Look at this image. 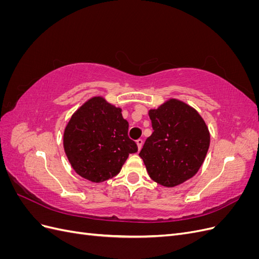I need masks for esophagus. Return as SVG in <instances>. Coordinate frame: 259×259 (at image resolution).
Returning a JSON list of instances; mask_svg holds the SVG:
<instances>
[{
    "mask_svg": "<svg viewBox=\"0 0 259 259\" xmlns=\"http://www.w3.org/2000/svg\"><path fill=\"white\" fill-rule=\"evenodd\" d=\"M136 144H137V146H138V150H140V149H142V147H143L144 140H143L142 138H139V139L136 140Z\"/></svg>",
    "mask_w": 259,
    "mask_h": 259,
    "instance_id": "esophagus-1",
    "label": "esophagus"
}]
</instances>
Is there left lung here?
<instances>
[{"instance_id": "1", "label": "left lung", "mask_w": 259, "mask_h": 259, "mask_svg": "<svg viewBox=\"0 0 259 259\" xmlns=\"http://www.w3.org/2000/svg\"><path fill=\"white\" fill-rule=\"evenodd\" d=\"M152 134L139 156L149 176L164 187H175L197 174L209 147L204 120L193 108L169 99L149 110Z\"/></svg>"}]
</instances>
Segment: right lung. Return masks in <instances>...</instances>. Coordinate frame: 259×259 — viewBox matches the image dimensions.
Masks as SVG:
<instances>
[{
  "instance_id": "1",
  "label": "right lung",
  "mask_w": 259,
  "mask_h": 259,
  "mask_svg": "<svg viewBox=\"0 0 259 259\" xmlns=\"http://www.w3.org/2000/svg\"><path fill=\"white\" fill-rule=\"evenodd\" d=\"M121 109L94 97L77 109L64 134L68 160L77 174L101 183L120 173L130 153L138 147L128 135Z\"/></svg>"
}]
</instances>
